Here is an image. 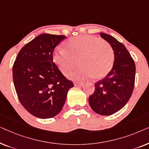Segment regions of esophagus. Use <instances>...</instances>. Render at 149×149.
<instances>
[{"label":"esophagus","instance_id":"obj_1","mask_svg":"<svg viewBox=\"0 0 149 149\" xmlns=\"http://www.w3.org/2000/svg\"><path fill=\"white\" fill-rule=\"evenodd\" d=\"M84 85V83L82 82H75L74 83V85L76 87H81Z\"/></svg>","mask_w":149,"mask_h":149}]
</instances>
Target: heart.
I'll use <instances>...</instances> for the list:
<instances>
[{"instance_id": "b5f03b06", "label": "heart", "mask_w": 149, "mask_h": 149, "mask_svg": "<svg viewBox=\"0 0 149 149\" xmlns=\"http://www.w3.org/2000/svg\"><path fill=\"white\" fill-rule=\"evenodd\" d=\"M66 49H58L54 61L61 72L68 76L79 64L81 66L72 73L75 80L104 77L113 68L114 54L110 45L100 38L90 35L73 37L66 42Z\"/></svg>"}]
</instances>
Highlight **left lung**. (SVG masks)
I'll list each match as a JSON object with an SVG mask.
<instances>
[{"label":"left lung","instance_id":"obj_1","mask_svg":"<svg viewBox=\"0 0 149 149\" xmlns=\"http://www.w3.org/2000/svg\"><path fill=\"white\" fill-rule=\"evenodd\" d=\"M100 36L111 45L115 54L111 70L95 83V91L89 97V105L95 113L111 115L119 111L132 96L135 83L136 66L124 45L109 34Z\"/></svg>","mask_w":149,"mask_h":149}]
</instances>
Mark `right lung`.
Masks as SVG:
<instances>
[{"label": "right lung", "instance_id": "obj_1", "mask_svg": "<svg viewBox=\"0 0 149 149\" xmlns=\"http://www.w3.org/2000/svg\"><path fill=\"white\" fill-rule=\"evenodd\" d=\"M65 38L40 34L21 49L13 64V83L20 103L40 119L58 115L68 90L74 87L53 62L54 49Z\"/></svg>", "mask_w": 149, "mask_h": 149}]
</instances>
